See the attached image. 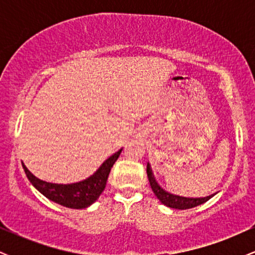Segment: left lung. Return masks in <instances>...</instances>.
Returning <instances> with one entry per match:
<instances>
[{
    "label": "left lung",
    "instance_id": "left-lung-1",
    "mask_svg": "<svg viewBox=\"0 0 255 255\" xmlns=\"http://www.w3.org/2000/svg\"><path fill=\"white\" fill-rule=\"evenodd\" d=\"M146 172H147L148 181H150L151 188L152 191H153L154 195L159 199L160 203L164 204L165 206L171 207V209H176V210L192 209V207L199 206V205L206 203L207 200H210V199L215 195V194H211L209 195V197H204V198H186V197H180V195L171 194V193L164 191V189L157 183L156 178L153 176V172H152L150 163H147Z\"/></svg>",
    "mask_w": 255,
    "mask_h": 255
}]
</instances>
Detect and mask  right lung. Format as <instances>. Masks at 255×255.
Wrapping results in <instances>:
<instances>
[{
	"label": "right lung",
	"instance_id": "1",
	"mask_svg": "<svg viewBox=\"0 0 255 255\" xmlns=\"http://www.w3.org/2000/svg\"><path fill=\"white\" fill-rule=\"evenodd\" d=\"M121 150H119L113 156H110L107 160L97 169V171L86 180L80 181V182L69 183V184H58L50 183L45 181L39 180L34 176L32 172L26 168V165L22 163L26 176H27L30 182L33 184V187L38 189L44 197H46L49 200L54 203L62 205V206L69 207V209H86L90 205H92L104 191L105 184H107L108 176H109L111 168L118 160Z\"/></svg>",
	"mask_w": 255,
	"mask_h": 255
}]
</instances>
